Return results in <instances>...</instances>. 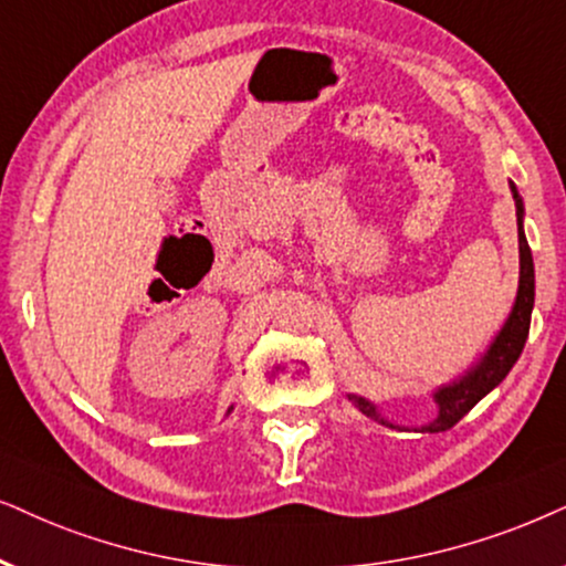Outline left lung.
<instances>
[{
  "mask_svg": "<svg viewBox=\"0 0 566 566\" xmlns=\"http://www.w3.org/2000/svg\"><path fill=\"white\" fill-rule=\"evenodd\" d=\"M514 206H517V238H520V284H517V297H514L510 316H506L504 326L499 328V334L493 336L491 345L481 355V360L475 366H470L460 378L454 381L439 386L433 391V402L439 407L436 418L431 423L420 426L418 431L423 433H439L449 431V428L460 423V420L468 415L473 407L481 402V399L489 395V391L496 389L499 384L504 381L506 374H510L517 357L522 355V347H525L527 332H531V316H533V303H535V269H533V253L531 245H527L525 238V206H522V198L517 192V185L510 182ZM349 402H353L357 410L368 418L378 420L381 426L389 428H402L395 426L391 420H386L378 407L366 397L347 395Z\"/></svg>",
  "mask_w": 566,
  "mask_h": 566,
  "instance_id": "obj_1",
  "label": "left lung"
}]
</instances>
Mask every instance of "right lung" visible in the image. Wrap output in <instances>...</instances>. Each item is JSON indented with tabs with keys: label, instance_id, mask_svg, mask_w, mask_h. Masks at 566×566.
<instances>
[{
	"label": "right lung",
	"instance_id": "obj_1",
	"mask_svg": "<svg viewBox=\"0 0 566 566\" xmlns=\"http://www.w3.org/2000/svg\"><path fill=\"white\" fill-rule=\"evenodd\" d=\"M227 412H232V407H230V410H227Z\"/></svg>",
	"mask_w": 566,
	"mask_h": 566
}]
</instances>
